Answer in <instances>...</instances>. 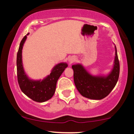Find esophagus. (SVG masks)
Listing matches in <instances>:
<instances>
[{
  "label": "esophagus",
  "instance_id": "obj_1",
  "mask_svg": "<svg viewBox=\"0 0 134 134\" xmlns=\"http://www.w3.org/2000/svg\"><path fill=\"white\" fill-rule=\"evenodd\" d=\"M75 61V59L74 57H70L69 59V62L70 64H71V63H73Z\"/></svg>",
  "mask_w": 134,
  "mask_h": 134
}]
</instances>
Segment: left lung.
<instances>
[{
  "mask_svg": "<svg viewBox=\"0 0 134 134\" xmlns=\"http://www.w3.org/2000/svg\"><path fill=\"white\" fill-rule=\"evenodd\" d=\"M114 67L107 76H92L81 64L73 65V79L81 95L92 99H101L115 87L120 75V63L116 46Z\"/></svg>",
  "mask_w": 134,
  "mask_h": 134,
  "instance_id": "obj_1",
  "label": "left lung"
}]
</instances>
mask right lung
I'll return each mask as SVG.
<instances>
[{
	"mask_svg": "<svg viewBox=\"0 0 134 134\" xmlns=\"http://www.w3.org/2000/svg\"><path fill=\"white\" fill-rule=\"evenodd\" d=\"M27 37L25 36L22 39L17 54L18 81L22 92L28 97L36 102H45L53 96L58 79L68 65L64 63L58 64L53 67L50 74L42 80H30L24 71L22 61V50Z\"/></svg>",
	"mask_w": 134,
	"mask_h": 134,
	"instance_id": "obj_1",
	"label": "right lung"
}]
</instances>
